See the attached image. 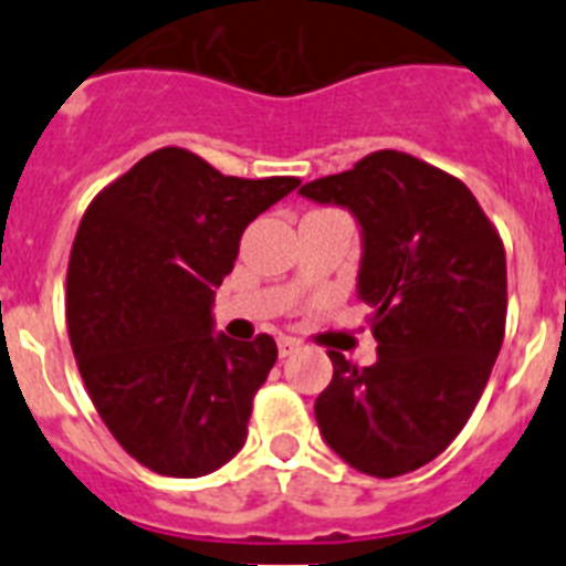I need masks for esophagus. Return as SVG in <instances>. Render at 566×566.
<instances>
[{"label": "esophagus", "mask_w": 566, "mask_h": 566, "mask_svg": "<svg viewBox=\"0 0 566 566\" xmlns=\"http://www.w3.org/2000/svg\"><path fill=\"white\" fill-rule=\"evenodd\" d=\"M300 348H303V343H300V339H294V337H280L277 339L280 357H292V354L300 352Z\"/></svg>", "instance_id": "34e87169"}]
</instances>
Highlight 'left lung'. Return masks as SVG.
I'll return each instance as SVG.
<instances>
[{
	"mask_svg": "<svg viewBox=\"0 0 566 566\" xmlns=\"http://www.w3.org/2000/svg\"><path fill=\"white\" fill-rule=\"evenodd\" d=\"M348 209L363 238L357 294L374 308L377 363L328 352L314 402L319 433L359 473L394 479L457 439L504 339L507 263L496 229L459 178L397 149L300 187Z\"/></svg>",
	"mask_w": 566,
	"mask_h": 566,
	"instance_id": "8db88e82",
	"label": "left lung"
}]
</instances>
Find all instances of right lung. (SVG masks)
<instances>
[{
  "label": "right lung",
  "instance_id": "right-lung-1",
  "mask_svg": "<svg viewBox=\"0 0 566 566\" xmlns=\"http://www.w3.org/2000/svg\"><path fill=\"white\" fill-rule=\"evenodd\" d=\"M297 187L164 147L84 212L67 266L70 345L98 417L144 468L207 476L247 442L277 345L214 332V289L243 229Z\"/></svg>",
  "mask_w": 566,
  "mask_h": 566
}]
</instances>
